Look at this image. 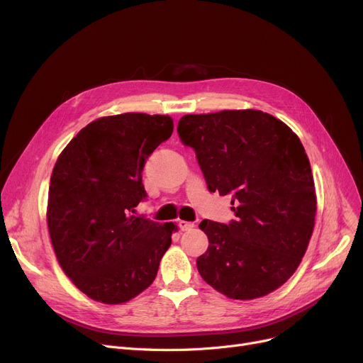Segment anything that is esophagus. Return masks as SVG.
<instances>
[{"label":"esophagus","instance_id":"esophagus-1","mask_svg":"<svg viewBox=\"0 0 363 363\" xmlns=\"http://www.w3.org/2000/svg\"><path fill=\"white\" fill-rule=\"evenodd\" d=\"M178 226H179L181 231H189V230H193V228H194V222L179 220V222H178Z\"/></svg>","mask_w":363,"mask_h":363}]
</instances>
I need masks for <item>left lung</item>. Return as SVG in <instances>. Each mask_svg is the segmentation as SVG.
I'll return each mask as SVG.
<instances>
[{
  "label": "left lung",
  "instance_id": "8db88e82",
  "mask_svg": "<svg viewBox=\"0 0 363 363\" xmlns=\"http://www.w3.org/2000/svg\"><path fill=\"white\" fill-rule=\"evenodd\" d=\"M178 135L196 151L208 191L234 204L230 223H200L208 238L197 259L201 278L237 300L277 290L297 269L315 225V184L298 137L260 110L186 114Z\"/></svg>",
  "mask_w": 363,
  "mask_h": 363
}]
</instances>
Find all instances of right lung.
I'll return each mask as SVG.
<instances>
[{
	"label": "right lung",
	"instance_id": "right-lung-1",
	"mask_svg": "<svg viewBox=\"0 0 363 363\" xmlns=\"http://www.w3.org/2000/svg\"><path fill=\"white\" fill-rule=\"evenodd\" d=\"M174 132L162 114L123 113L91 122L52 169L47 222L59 263L88 297L125 303L155 281L174 223L135 216L147 199V159Z\"/></svg>",
	"mask_w": 363,
	"mask_h": 363
}]
</instances>
